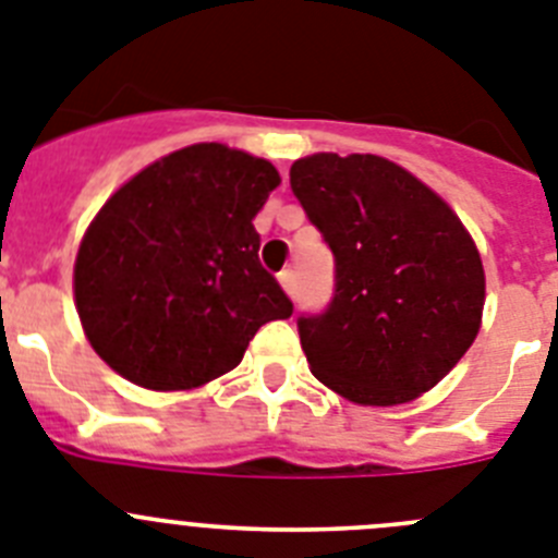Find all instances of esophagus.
Returning <instances> with one entry per match:
<instances>
[{
  "mask_svg": "<svg viewBox=\"0 0 558 558\" xmlns=\"http://www.w3.org/2000/svg\"><path fill=\"white\" fill-rule=\"evenodd\" d=\"M279 282H282V288L288 290L290 295L295 293V270H290V268H284L282 274H279Z\"/></svg>",
  "mask_w": 558,
  "mask_h": 558,
  "instance_id": "34e87169",
  "label": "esophagus"
}]
</instances>
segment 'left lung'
I'll return each instance as SVG.
<instances>
[{"instance_id": "1", "label": "left lung", "mask_w": 558, "mask_h": 558, "mask_svg": "<svg viewBox=\"0 0 558 558\" xmlns=\"http://www.w3.org/2000/svg\"><path fill=\"white\" fill-rule=\"evenodd\" d=\"M290 186L335 256L332 302L299 315L310 372L357 405L430 391L481 327V254L456 211L372 153H315Z\"/></svg>"}]
</instances>
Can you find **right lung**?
Returning a JSON list of instances; mask_svg holds the SVG:
<instances>
[{"mask_svg": "<svg viewBox=\"0 0 558 558\" xmlns=\"http://www.w3.org/2000/svg\"><path fill=\"white\" fill-rule=\"evenodd\" d=\"M279 181L270 161L209 142L113 192L75 259L77 315L113 372L153 391L204 386L263 324L293 315L254 229Z\"/></svg>", "mask_w": 558, "mask_h": 558, "instance_id": "right-lung-1", "label": "right lung"}]
</instances>
